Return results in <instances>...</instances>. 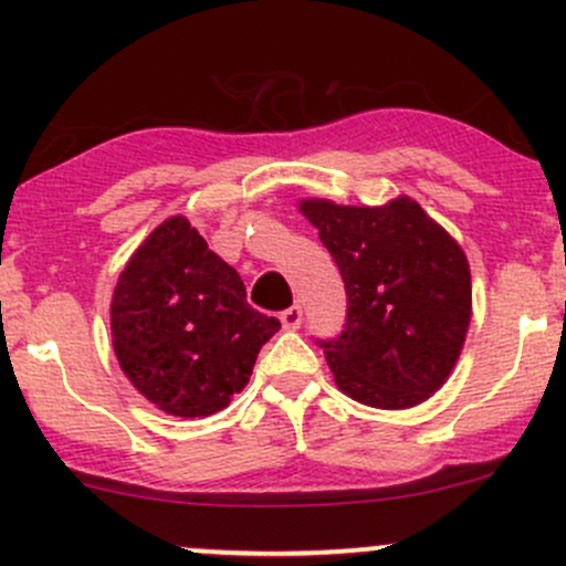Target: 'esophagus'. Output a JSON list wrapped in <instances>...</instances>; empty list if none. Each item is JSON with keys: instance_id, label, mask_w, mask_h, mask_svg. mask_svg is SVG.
<instances>
[{"instance_id": "1", "label": "esophagus", "mask_w": 566, "mask_h": 566, "mask_svg": "<svg viewBox=\"0 0 566 566\" xmlns=\"http://www.w3.org/2000/svg\"><path fill=\"white\" fill-rule=\"evenodd\" d=\"M279 319H282L284 329H297V327H301V322H303V308L297 303L290 305L287 311H282V316H279Z\"/></svg>"}]
</instances>
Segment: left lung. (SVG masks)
Listing matches in <instances>:
<instances>
[{"label":"left lung","instance_id":"obj_1","mask_svg":"<svg viewBox=\"0 0 566 566\" xmlns=\"http://www.w3.org/2000/svg\"><path fill=\"white\" fill-rule=\"evenodd\" d=\"M346 284V327L324 348L337 388L378 409L426 401L450 378L471 322L465 252L423 207L301 201Z\"/></svg>","mask_w":566,"mask_h":566}]
</instances>
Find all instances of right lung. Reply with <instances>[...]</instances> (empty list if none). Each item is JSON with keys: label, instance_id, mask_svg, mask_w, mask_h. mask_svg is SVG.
Instances as JSON below:
<instances>
[{"label": "right lung", "instance_id": "1", "mask_svg": "<svg viewBox=\"0 0 566 566\" xmlns=\"http://www.w3.org/2000/svg\"><path fill=\"white\" fill-rule=\"evenodd\" d=\"M279 327L247 303L237 269L180 216L133 252L112 301L122 373L175 418H207L229 407Z\"/></svg>", "mask_w": 566, "mask_h": 566}]
</instances>
